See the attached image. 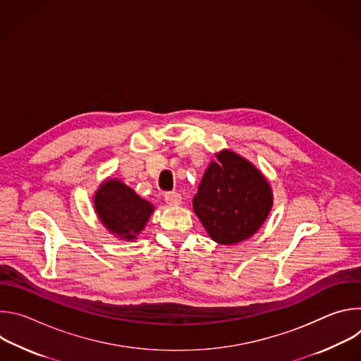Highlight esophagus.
I'll use <instances>...</instances> for the list:
<instances>
[{
	"label": "esophagus",
	"instance_id": "obj_1",
	"mask_svg": "<svg viewBox=\"0 0 361 361\" xmlns=\"http://www.w3.org/2000/svg\"><path fill=\"white\" fill-rule=\"evenodd\" d=\"M164 198H166V202H167L169 205H173V207H177V205H180L181 201H183L181 194L174 192V191H173V192H166Z\"/></svg>",
	"mask_w": 361,
	"mask_h": 361
}]
</instances>
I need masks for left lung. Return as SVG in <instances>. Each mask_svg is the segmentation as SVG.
<instances>
[{
  "label": "left lung",
  "mask_w": 361,
  "mask_h": 361,
  "mask_svg": "<svg viewBox=\"0 0 361 361\" xmlns=\"http://www.w3.org/2000/svg\"><path fill=\"white\" fill-rule=\"evenodd\" d=\"M205 169L192 209L210 238L234 245L252 237L273 209L266 176L240 154L224 148Z\"/></svg>",
  "instance_id": "8db88e82"
}]
</instances>
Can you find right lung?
<instances>
[{"label": "right lung", "instance_id": "obj_1", "mask_svg": "<svg viewBox=\"0 0 361 361\" xmlns=\"http://www.w3.org/2000/svg\"><path fill=\"white\" fill-rule=\"evenodd\" d=\"M94 210L110 234L124 241H134L156 209L121 180L107 178L94 194Z\"/></svg>", "mask_w": 361, "mask_h": 361}]
</instances>
